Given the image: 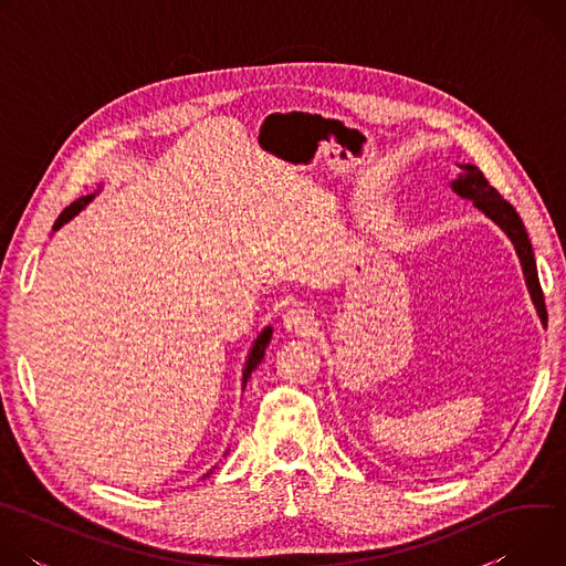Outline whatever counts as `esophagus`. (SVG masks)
I'll use <instances>...</instances> for the list:
<instances>
[{
	"instance_id": "obj_1",
	"label": "esophagus",
	"mask_w": 566,
	"mask_h": 566,
	"mask_svg": "<svg viewBox=\"0 0 566 566\" xmlns=\"http://www.w3.org/2000/svg\"><path fill=\"white\" fill-rule=\"evenodd\" d=\"M315 327V317L308 308L304 306H293L284 313V329L286 332H293V334H300V336H306L311 334Z\"/></svg>"
}]
</instances>
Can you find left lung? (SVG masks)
Returning a JSON list of instances; mask_svg holds the SVG:
<instances>
[{
  "mask_svg": "<svg viewBox=\"0 0 566 566\" xmlns=\"http://www.w3.org/2000/svg\"><path fill=\"white\" fill-rule=\"evenodd\" d=\"M461 172L459 177L452 181V190L463 197L470 199L483 214L489 219H493L513 241L515 253L520 258L524 277H526V286L531 293V300L537 308V315L542 319V325L546 327V304H544V293L539 286V277H537V266H535V255H533V247L531 239L526 234V228L520 219V214L515 212V208L489 184V179L483 177V172L476 166H459Z\"/></svg>",
  "mask_w": 566,
  "mask_h": 566,
  "instance_id": "1",
  "label": "left lung"
}]
</instances>
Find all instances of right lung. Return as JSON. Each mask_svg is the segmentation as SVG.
<instances>
[{
  "mask_svg": "<svg viewBox=\"0 0 566 566\" xmlns=\"http://www.w3.org/2000/svg\"><path fill=\"white\" fill-rule=\"evenodd\" d=\"M96 197V192L94 195H87V197H80L77 201H73L69 208H64V212L57 217V221H55V226H53V230H57V228H62L69 219H73L80 210H83L92 199ZM271 336H273V329L271 327H266L258 338H255V343H253V347H251V352H249V358H247V367H244V376H241V382H244V387H247V382H249V378H251V374L255 371V367L262 363V358H264V354H266V347H269V343H271ZM212 472V470H210ZM208 472V474H210Z\"/></svg>",
  "mask_w": 566,
  "mask_h": 566,
  "instance_id": "1",
  "label": "right lung"
}]
</instances>
